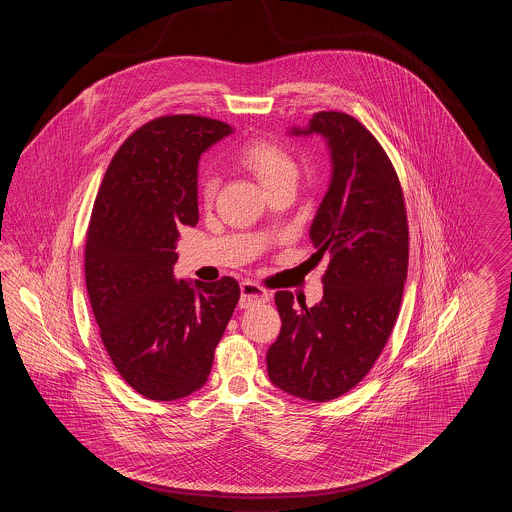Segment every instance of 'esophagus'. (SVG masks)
I'll return each mask as SVG.
<instances>
[{
	"label": "esophagus",
	"mask_w": 512,
	"mask_h": 512,
	"mask_svg": "<svg viewBox=\"0 0 512 512\" xmlns=\"http://www.w3.org/2000/svg\"><path fill=\"white\" fill-rule=\"evenodd\" d=\"M242 297H240V307L247 309V307H255V305H263L270 299V293L261 288L259 284L251 282V280H245L242 282Z\"/></svg>",
	"instance_id": "esophagus-1"
}]
</instances>
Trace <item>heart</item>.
Here are the masks:
<instances>
[{
  "label": "heart",
  "instance_id": "1",
  "mask_svg": "<svg viewBox=\"0 0 512 512\" xmlns=\"http://www.w3.org/2000/svg\"><path fill=\"white\" fill-rule=\"evenodd\" d=\"M240 161L249 171L253 172L259 182L272 190L280 184L297 180V163L292 155L278 144L270 140H249L240 149ZM219 176L217 174H205L199 180V195L203 203H213L219 192Z\"/></svg>",
  "mask_w": 512,
  "mask_h": 512
}]
</instances>
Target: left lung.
<instances>
[{
	"label": "left lung",
	"instance_id": "1",
	"mask_svg": "<svg viewBox=\"0 0 512 512\" xmlns=\"http://www.w3.org/2000/svg\"><path fill=\"white\" fill-rule=\"evenodd\" d=\"M290 134H320L332 155V180L309 230L328 268L315 307H295L292 292L274 295L282 330L268 347V378L322 403L355 388L390 338L407 280L409 226L397 172L361 122L320 111Z\"/></svg>",
	"mask_w": 512,
	"mask_h": 512
}]
</instances>
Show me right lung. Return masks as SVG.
I'll return each instance as SVG.
<instances>
[{"label": "right lung", "mask_w": 512, "mask_h": 512, "mask_svg": "<svg viewBox=\"0 0 512 512\" xmlns=\"http://www.w3.org/2000/svg\"><path fill=\"white\" fill-rule=\"evenodd\" d=\"M226 122L169 115L146 122L115 153L86 234V288L101 341L132 390L174 401L211 372L240 286L176 280V240L195 226L197 163Z\"/></svg>", "instance_id": "obj_1"}]
</instances>
